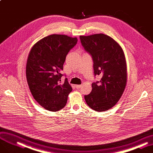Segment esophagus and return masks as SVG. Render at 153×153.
<instances>
[{"label":"esophagus","instance_id":"34e87169","mask_svg":"<svg viewBox=\"0 0 153 153\" xmlns=\"http://www.w3.org/2000/svg\"><path fill=\"white\" fill-rule=\"evenodd\" d=\"M75 87L76 88H78H78H81L82 85H75Z\"/></svg>","mask_w":153,"mask_h":153}]
</instances>
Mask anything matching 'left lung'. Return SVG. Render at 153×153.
Here are the masks:
<instances>
[{"label": "left lung", "mask_w": 153, "mask_h": 153, "mask_svg": "<svg viewBox=\"0 0 153 153\" xmlns=\"http://www.w3.org/2000/svg\"><path fill=\"white\" fill-rule=\"evenodd\" d=\"M82 45L91 56L94 75L101 80L91 84L90 94L85 95L87 105L96 112L106 111L118 102L126 88L127 65L121 46L104 34L80 36Z\"/></svg>", "instance_id": "left-lung-1"}]
</instances>
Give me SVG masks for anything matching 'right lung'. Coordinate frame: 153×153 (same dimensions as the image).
Listing matches in <instances>:
<instances>
[{"label": "right lung", "mask_w": 153, "mask_h": 153, "mask_svg": "<svg viewBox=\"0 0 153 153\" xmlns=\"http://www.w3.org/2000/svg\"><path fill=\"white\" fill-rule=\"evenodd\" d=\"M77 41L76 38L52 34L38 41L29 52L27 82L34 99L48 111L56 112L66 104L72 88L68 79L62 83L61 78L67 54Z\"/></svg>", "instance_id": "obj_1"}]
</instances>
